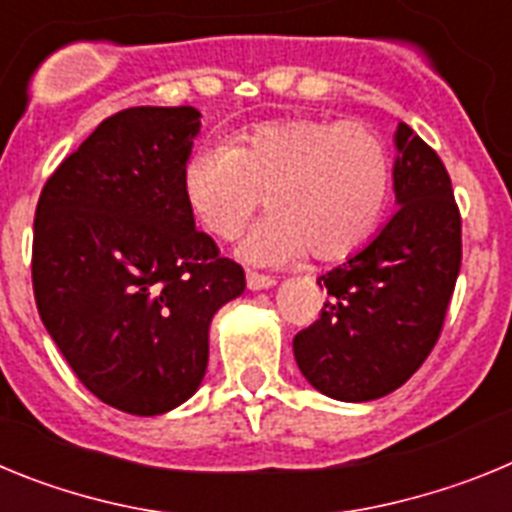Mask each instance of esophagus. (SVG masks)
<instances>
[{"label":"esophagus","instance_id":"esophagus-1","mask_svg":"<svg viewBox=\"0 0 512 512\" xmlns=\"http://www.w3.org/2000/svg\"><path fill=\"white\" fill-rule=\"evenodd\" d=\"M246 284H248V289H253V292H259V289H269V287H274V279L271 277H266V274H256V271H248L246 274Z\"/></svg>","mask_w":512,"mask_h":512}]
</instances>
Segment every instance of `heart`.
Returning a JSON list of instances; mask_svg holds the SVG:
<instances>
[{"label": "heart", "instance_id": "obj_1", "mask_svg": "<svg viewBox=\"0 0 512 512\" xmlns=\"http://www.w3.org/2000/svg\"><path fill=\"white\" fill-rule=\"evenodd\" d=\"M182 189L197 223L223 241L266 197L269 215L238 248L248 264H289L307 251L338 261L377 235L392 200V158L359 122L284 117L243 130L233 146L197 148Z\"/></svg>", "mask_w": 512, "mask_h": 512}]
</instances>
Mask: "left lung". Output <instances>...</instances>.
<instances>
[{"mask_svg": "<svg viewBox=\"0 0 512 512\" xmlns=\"http://www.w3.org/2000/svg\"><path fill=\"white\" fill-rule=\"evenodd\" d=\"M397 212L361 251L318 277L328 302L292 341L307 382L341 402L390 395L441 336L461 266V217L438 153L400 122Z\"/></svg>", "mask_w": 512, "mask_h": 512, "instance_id": "1", "label": "left lung"}]
</instances>
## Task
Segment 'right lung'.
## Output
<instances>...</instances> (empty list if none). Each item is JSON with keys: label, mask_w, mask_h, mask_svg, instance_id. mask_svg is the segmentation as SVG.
Wrapping results in <instances>:
<instances>
[{"label": "right lung", "mask_w": 512, "mask_h": 512, "mask_svg": "<svg viewBox=\"0 0 512 512\" xmlns=\"http://www.w3.org/2000/svg\"><path fill=\"white\" fill-rule=\"evenodd\" d=\"M194 107H130L51 174L33 225L40 320L92 395L161 415L202 384L210 323L246 274L194 228L182 171Z\"/></svg>", "instance_id": "obj_1"}]
</instances>
